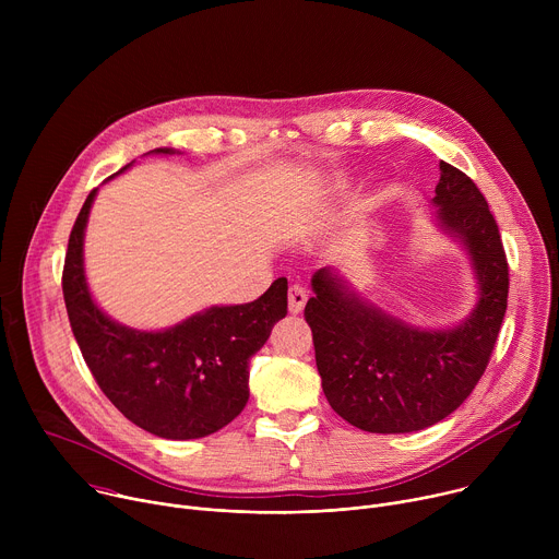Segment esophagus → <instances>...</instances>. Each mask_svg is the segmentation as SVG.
<instances>
[{
    "label": "esophagus",
    "mask_w": 559,
    "mask_h": 559,
    "mask_svg": "<svg viewBox=\"0 0 559 559\" xmlns=\"http://www.w3.org/2000/svg\"><path fill=\"white\" fill-rule=\"evenodd\" d=\"M287 298H289V311H292V313H300L302 307H305V302H307V298H309V294H307V289H305L302 285L296 283V285L289 287Z\"/></svg>",
    "instance_id": "obj_1"
}]
</instances>
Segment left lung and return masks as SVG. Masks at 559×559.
Returning <instances> with one entry per match:
<instances>
[{"mask_svg":"<svg viewBox=\"0 0 559 559\" xmlns=\"http://www.w3.org/2000/svg\"><path fill=\"white\" fill-rule=\"evenodd\" d=\"M433 203L480 281L477 307L455 330H414L347 294L328 270L311 278L305 321L323 391L343 420L369 433L420 431L453 414L483 378L504 321L509 263L485 194L440 162Z\"/></svg>","mask_w":559,"mask_h":559,"instance_id":"1","label":"left lung"}]
</instances>
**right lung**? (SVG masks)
<instances>
[{"label":"right lung","instance_id":"obj_1","mask_svg":"<svg viewBox=\"0 0 559 559\" xmlns=\"http://www.w3.org/2000/svg\"><path fill=\"white\" fill-rule=\"evenodd\" d=\"M95 192L72 225L61 274L68 321L91 373L130 423L158 438L192 440L223 429L250 397V358L287 313V278L254 302L212 307L166 332L128 330L102 313L84 276V227Z\"/></svg>","mask_w":559,"mask_h":559}]
</instances>
